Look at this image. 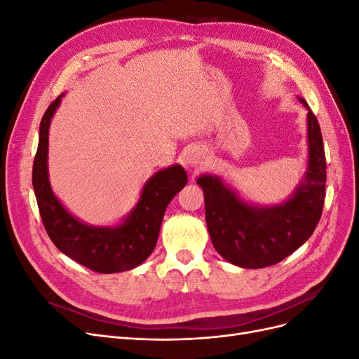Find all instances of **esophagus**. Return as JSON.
<instances>
[{
    "mask_svg": "<svg viewBox=\"0 0 359 359\" xmlns=\"http://www.w3.org/2000/svg\"><path fill=\"white\" fill-rule=\"evenodd\" d=\"M203 160H205L203 151L199 148H193L186 156V165L189 168H198V166L203 165Z\"/></svg>",
    "mask_w": 359,
    "mask_h": 359,
    "instance_id": "1",
    "label": "esophagus"
}]
</instances>
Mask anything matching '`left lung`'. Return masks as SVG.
I'll list each match as a JSON object with an SVG mask.
<instances>
[{
    "instance_id": "8db88e82",
    "label": "left lung",
    "mask_w": 359,
    "mask_h": 359,
    "mask_svg": "<svg viewBox=\"0 0 359 359\" xmlns=\"http://www.w3.org/2000/svg\"><path fill=\"white\" fill-rule=\"evenodd\" d=\"M307 170L292 196L280 205L255 206L240 199L219 177L202 175L205 219L217 253L241 268H265L281 262L306 243L320 220L327 161L318 118L307 102Z\"/></svg>"
}]
</instances>
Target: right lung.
<instances>
[{"instance_id":"right-lung-1","label":"right lung","mask_w":359,"mask_h":359,"mask_svg":"<svg viewBox=\"0 0 359 359\" xmlns=\"http://www.w3.org/2000/svg\"><path fill=\"white\" fill-rule=\"evenodd\" d=\"M62 95L49 104L41 118L32 165V187L43 226L60 252L95 273L112 274L133 269L145 262L156 248L166 206L187 184V173L180 165L158 170L147 181L136 208L121 224L102 227L82 223L64 208L49 184V126Z\"/></svg>"}]
</instances>
